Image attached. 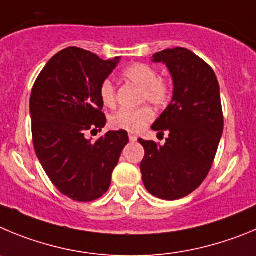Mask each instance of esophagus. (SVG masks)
I'll list each match as a JSON object with an SVG mask.
<instances>
[{
	"mask_svg": "<svg viewBox=\"0 0 256 256\" xmlns=\"http://www.w3.org/2000/svg\"><path fill=\"white\" fill-rule=\"evenodd\" d=\"M128 139H130V142H136L138 136L134 132H130L128 134Z\"/></svg>",
	"mask_w": 256,
	"mask_h": 256,
	"instance_id": "esophagus-1",
	"label": "esophagus"
}]
</instances>
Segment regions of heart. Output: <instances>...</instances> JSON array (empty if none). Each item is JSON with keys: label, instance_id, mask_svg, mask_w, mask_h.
<instances>
[{"label": "heart", "instance_id": "1", "mask_svg": "<svg viewBox=\"0 0 256 256\" xmlns=\"http://www.w3.org/2000/svg\"><path fill=\"white\" fill-rule=\"evenodd\" d=\"M124 76L142 88V100H148L154 106H164L171 100V84L164 79H158L156 68L146 64H134L124 70ZM100 96L103 104L114 107L116 104V86L114 82L106 79L100 84ZM154 118V112L148 106L139 108H122L111 117L110 122L116 130L139 132Z\"/></svg>", "mask_w": 256, "mask_h": 256}]
</instances>
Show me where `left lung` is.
Listing matches in <instances>:
<instances>
[{"label":"left lung","instance_id":"left-lung-1","mask_svg":"<svg viewBox=\"0 0 256 256\" xmlns=\"http://www.w3.org/2000/svg\"><path fill=\"white\" fill-rule=\"evenodd\" d=\"M174 80V96L152 125L168 132L164 145L139 139L145 156L140 164L145 188L154 196L177 200L196 190L208 176L223 132L220 84L213 68L186 48L153 54Z\"/></svg>","mask_w":256,"mask_h":256}]
</instances>
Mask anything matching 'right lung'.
I'll return each instance as SVG.
<instances>
[{
    "label": "right lung",
    "mask_w": 256,
    "mask_h": 256,
    "mask_svg": "<svg viewBox=\"0 0 256 256\" xmlns=\"http://www.w3.org/2000/svg\"><path fill=\"white\" fill-rule=\"evenodd\" d=\"M118 61L120 57L104 61L82 48H65L47 62L32 90L36 156L60 192L76 202L104 194L128 142L124 130L108 131L96 142L85 136L107 122L100 88Z\"/></svg>",
    "instance_id": "right-lung-1"
}]
</instances>
